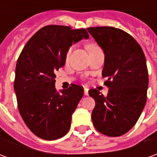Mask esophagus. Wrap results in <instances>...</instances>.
I'll return each mask as SVG.
<instances>
[{"label":"esophagus","mask_w":157,"mask_h":157,"mask_svg":"<svg viewBox=\"0 0 157 157\" xmlns=\"http://www.w3.org/2000/svg\"><path fill=\"white\" fill-rule=\"evenodd\" d=\"M84 94H85V95H88V89H87V88H85V89H84Z\"/></svg>","instance_id":"34e87169"}]
</instances>
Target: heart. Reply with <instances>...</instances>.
I'll return each mask as SVG.
<instances>
[{
	"instance_id": "heart-1",
	"label": "heart",
	"mask_w": 157,
	"mask_h": 157,
	"mask_svg": "<svg viewBox=\"0 0 157 157\" xmlns=\"http://www.w3.org/2000/svg\"><path fill=\"white\" fill-rule=\"evenodd\" d=\"M98 46L96 45V44H89L86 45V48H87V50L90 52L91 50H93V49H95V48H97ZM71 49H69L68 50V52L66 53V57H68L70 56V54H71Z\"/></svg>"
}]
</instances>
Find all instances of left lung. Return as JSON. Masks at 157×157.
Instances as JSON below:
<instances>
[{"label": "left lung", "instance_id": "left-lung-1", "mask_svg": "<svg viewBox=\"0 0 157 157\" xmlns=\"http://www.w3.org/2000/svg\"><path fill=\"white\" fill-rule=\"evenodd\" d=\"M105 53L103 78L109 88L104 96L96 89L92 120L95 128L107 136L128 132L140 117L147 100L148 74L142 47L122 29L113 27L86 29Z\"/></svg>", "mask_w": 157, "mask_h": 157}]
</instances>
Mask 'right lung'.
Returning a JSON list of instances; mask_svg holds the SVG:
<instances>
[{
	"mask_svg": "<svg viewBox=\"0 0 157 157\" xmlns=\"http://www.w3.org/2000/svg\"><path fill=\"white\" fill-rule=\"evenodd\" d=\"M88 37L85 29L48 25L28 41L18 57L14 82L18 109L28 128L42 139L57 140L69 131L84 88L71 84L57 93L55 72L64 65L72 44Z\"/></svg>",
	"mask_w": 157,
	"mask_h": 157,
	"instance_id": "obj_1",
	"label": "right lung"
}]
</instances>
